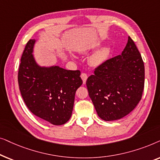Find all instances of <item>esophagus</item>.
<instances>
[{"mask_svg":"<svg viewBox=\"0 0 160 160\" xmlns=\"http://www.w3.org/2000/svg\"><path fill=\"white\" fill-rule=\"evenodd\" d=\"M81 78H82V79L83 80V83H84V84H86V82H87V75L86 73H82L81 74Z\"/></svg>","mask_w":160,"mask_h":160,"instance_id":"esophagus-1","label":"esophagus"}]
</instances>
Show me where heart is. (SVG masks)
Instances as JSON below:
<instances>
[{
  "label": "heart",
  "mask_w": 160,
  "mask_h": 160,
  "mask_svg": "<svg viewBox=\"0 0 160 160\" xmlns=\"http://www.w3.org/2000/svg\"><path fill=\"white\" fill-rule=\"evenodd\" d=\"M100 46H101L100 43H96L95 44L92 46L89 49L86 50V51H89V50L91 49H96L99 48ZM109 54H110V47H103L100 48V49L97 50L90 56V58L89 59V64L93 67H99L106 62L109 57ZM73 58H74L73 56Z\"/></svg>",
  "instance_id": "obj_1"
}]
</instances>
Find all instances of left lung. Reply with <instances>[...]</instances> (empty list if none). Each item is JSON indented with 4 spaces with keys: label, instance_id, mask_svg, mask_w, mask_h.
Returning <instances> with one entry per match:
<instances>
[{
    "label": "left lung",
    "instance_id": "8db88e82",
    "mask_svg": "<svg viewBox=\"0 0 160 160\" xmlns=\"http://www.w3.org/2000/svg\"><path fill=\"white\" fill-rule=\"evenodd\" d=\"M87 78L89 98L104 121L120 119L141 99L145 69L141 55L130 36L122 54L107 60Z\"/></svg>",
    "mask_w": 160,
    "mask_h": 160
}]
</instances>
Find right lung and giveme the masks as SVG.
<instances>
[{
  "label": "right lung",
  "instance_id": "obj_1",
  "mask_svg": "<svg viewBox=\"0 0 160 160\" xmlns=\"http://www.w3.org/2000/svg\"><path fill=\"white\" fill-rule=\"evenodd\" d=\"M37 40L25 46L18 73L21 95L29 110L54 125L71 118L75 94L82 84L79 71H68L58 65L41 66L33 55Z\"/></svg>",
  "mask_w": 160,
  "mask_h": 160
}]
</instances>
